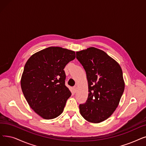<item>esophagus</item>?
Returning <instances> with one entry per match:
<instances>
[{"instance_id": "1", "label": "esophagus", "mask_w": 146, "mask_h": 146, "mask_svg": "<svg viewBox=\"0 0 146 146\" xmlns=\"http://www.w3.org/2000/svg\"><path fill=\"white\" fill-rule=\"evenodd\" d=\"M73 91L74 92H76V91H77V87L76 86H74L73 88Z\"/></svg>"}]
</instances>
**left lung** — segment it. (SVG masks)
Returning a JSON list of instances; mask_svg holds the SVG:
<instances>
[{"mask_svg":"<svg viewBox=\"0 0 146 146\" xmlns=\"http://www.w3.org/2000/svg\"><path fill=\"white\" fill-rule=\"evenodd\" d=\"M88 83L86 103L79 105L80 115L87 121L100 123L115 111L125 89L122 68L103 50L91 47L76 52Z\"/></svg>","mask_w":146,"mask_h":146,"instance_id":"obj_1","label":"left lung"}]
</instances>
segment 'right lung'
<instances>
[{
  "instance_id": "right-lung-1",
  "label": "right lung",
  "mask_w": 146,
  "mask_h": 146,
  "mask_svg": "<svg viewBox=\"0 0 146 146\" xmlns=\"http://www.w3.org/2000/svg\"><path fill=\"white\" fill-rule=\"evenodd\" d=\"M75 57L73 50L51 46L31 56L25 64L23 93L31 108L43 119L60 116L71 96L65 85L64 68Z\"/></svg>"
}]
</instances>
